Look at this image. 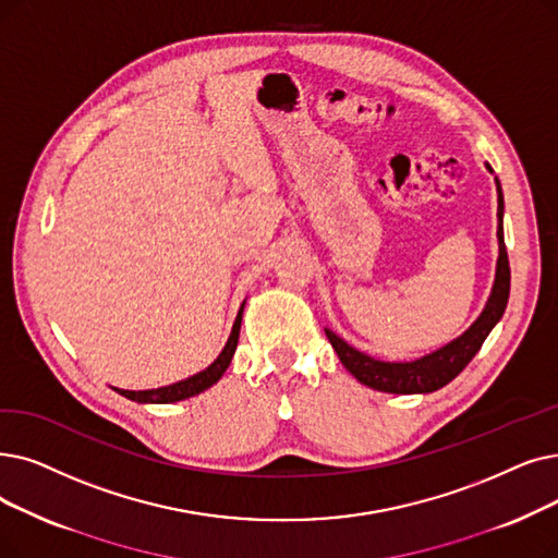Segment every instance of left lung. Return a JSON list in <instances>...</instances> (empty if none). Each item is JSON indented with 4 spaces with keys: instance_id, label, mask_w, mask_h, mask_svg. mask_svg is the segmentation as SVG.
Listing matches in <instances>:
<instances>
[{
    "instance_id": "8db88e82",
    "label": "left lung",
    "mask_w": 558,
    "mask_h": 558,
    "mask_svg": "<svg viewBox=\"0 0 558 558\" xmlns=\"http://www.w3.org/2000/svg\"><path fill=\"white\" fill-rule=\"evenodd\" d=\"M488 171L493 173L490 163H486ZM497 184V239H499V257H497V271L490 299L478 314V319L460 337L451 339L449 344L440 347L428 355H422L410 362H383L367 353H362L347 344L342 337L335 335L330 328H326L328 342L332 344L337 357L342 360V365L362 383L378 392L390 395H428L440 390L447 383H451L460 372H463L470 360L478 353L481 344L486 342L490 330L501 319V314L508 303V292H511V266H508L506 244H504V196L501 184L495 178Z\"/></svg>"
}]
</instances>
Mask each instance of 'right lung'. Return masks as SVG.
<instances>
[{
    "label": "right lung",
    "instance_id": "right-lung-1",
    "mask_svg": "<svg viewBox=\"0 0 558 558\" xmlns=\"http://www.w3.org/2000/svg\"><path fill=\"white\" fill-rule=\"evenodd\" d=\"M241 314H244V303H241V307H239V314H236L232 332L228 337L223 351L219 353V357H216L207 369L193 374V376H189V378H184L180 383L157 387V390H138V392H134V390H118V387H113V390L118 395H123L125 399L136 401V403H175V401H182V399H189V397H196V395L205 392L207 387H211L216 380H219L226 374V369L230 367L232 355L236 351V342H239Z\"/></svg>",
    "mask_w": 558,
    "mask_h": 558
}]
</instances>
